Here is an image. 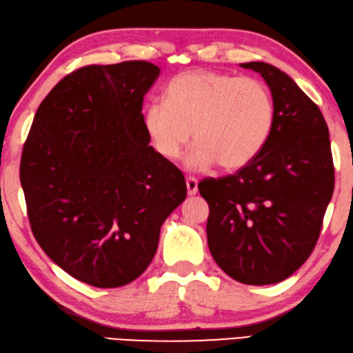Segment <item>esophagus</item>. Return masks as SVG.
<instances>
[{"label":"esophagus","mask_w":353,"mask_h":353,"mask_svg":"<svg viewBox=\"0 0 353 353\" xmlns=\"http://www.w3.org/2000/svg\"><path fill=\"white\" fill-rule=\"evenodd\" d=\"M185 183H187V193H188V195H196V192H198V181H196V179L195 177H187Z\"/></svg>","instance_id":"34e87169"}]
</instances>
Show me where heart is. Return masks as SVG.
Wrapping results in <instances>:
<instances>
[{
    "label": "heart",
    "instance_id": "b5f03b06",
    "mask_svg": "<svg viewBox=\"0 0 353 353\" xmlns=\"http://www.w3.org/2000/svg\"><path fill=\"white\" fill-rule=\"evenodd\" d=\"M168 102L143 110V128L155 152L177 160L190 143L187 168L203 171L216 163L236 171L254 160L274 125V101L259 79L222 72L193 70L176 77L166 89Z\"/></svg>",
    "mask_w": 353,
    "mask_h": 353
}]
</instances>
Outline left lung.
Wrapping results in <instances>:
<instances>
[{
    "label": "left lung",
    "instance_id": "left-lung-1",
    "mask_svg": "<svg viewBox=\"0 0 353 353\" xmlns=\"http://www.w3.org/2000/svg\"><path fill=\"white\" fill-rule=\"evenodd\" d=\"M265 79L274 125L254 160L235 174L205 179L208 246L216 264L245 285H274L314 251L332 190L330 132L320 108L294 79L265 62H246Z\"/></svg>",
    "mask_w": 353,
    "mask_h": 353
}]
</instances>
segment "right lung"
<instances>
[{"label":"right lung","mask_w":353,"mask_h":353,"mask_svg":"<svg viewBox=\"0 0 353 353\" xmlns=\"http://www.w3.org/2000/svg\"><path fill=\"white\" fill-rule=\"evenodd\" d=\"M145 61L88 65L38 107L21 160L30 225L52 262L96 288L142 275L163 222L187 196L183 174L148 145Z\"/></svg>","instance_id":"right-lung-1"}]
</instances>
